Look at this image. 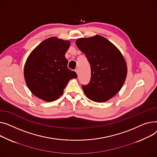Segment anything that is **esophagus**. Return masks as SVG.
Listing matches in <instances>:
<instances>
[{"mask_svg":"<svg viewBox=\"0 0 157 157\" xmlns=\"http://www.w3.org/2000/svg\"><path fill=\"white\" fill-rule=\"evenodd\" d=\"M75 72L77 73V75H78V69H76V70H75Z\"/></svg>","mask_w":157,"mask_h":157,"instance_id":"1","label":"esophagus"}]
</instances>
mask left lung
Segmentation results:
<instances>
[{"instance_id":"left-lung-1","label":"left lung","mask_w":157,"mask_h":157,"mask_svg":"<svg viewBox=\"0 0 157 157\" xmlns=\"http://www.w3.org/2000/svg\"><path fill=\"white\" fill-rule=\"evenodd\" d=\"M78 48L86 54L90 64L91 77L82 87L86 96L95 102H105L121 90L127 75V65L121 52L102 36L81 38Z\"/></svg>"}]
</instances>
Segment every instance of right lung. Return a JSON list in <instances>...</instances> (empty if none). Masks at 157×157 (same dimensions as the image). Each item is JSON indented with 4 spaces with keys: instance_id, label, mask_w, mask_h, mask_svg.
Returning <instances> with one entry per match:
<instances>
[{
    "instance_id": "obj_1",
    "label": "right lung",
    "mask_w": 157,
    "mask_h": 157,
    "mask_svg": "<svg viewBox=\"0 0 157 157\" xmlns=\"http://www.w3.org/2000/svg\"><path fill=\"white\" fill-rule=\"evenodd\" d=\"M69 41L51 37L42 42L29 55L24 68L27 86L32 93L48 102L58 99L68 81L77 78L64 56Z\"/></svg>"
}]
</instances>
